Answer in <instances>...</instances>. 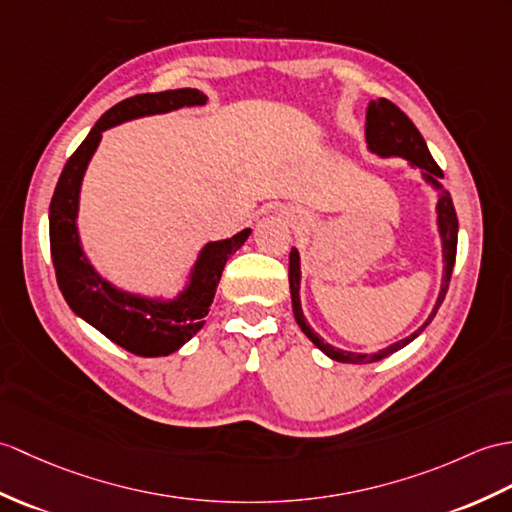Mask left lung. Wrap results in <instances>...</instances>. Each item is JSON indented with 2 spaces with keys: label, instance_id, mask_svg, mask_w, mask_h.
Listing matches in <instances>:
<instances>
[{
  "label": "left lung",
  "instance_id": "8db88e82",
  "mask_svg": "<svg viewBox=\"0 0 512 512\" xmlns=\"http://www.w3.org/2000/svg\"><path fill=\"white\" fill-rule=\"evenodd\" d=\"M366 144L368 150L379 154V157H401L410 163V168H419L423 181L427 185H432L438 192L436 200V224H438V235H441V244H443V281H441V292H438V299L432 307L430 316H427L425 323L412 331L408 338L392 342L390 347L377 351V353H351V351H342L336 349L334 344L325 342L320 338L316 331L307 323L303 316V307H301V255L296 248L290 251V294H292V312L296 323H299L303 334L310 338L316 347L323 351L327 358L336 360V362H347V364H368V362H377L388 358L390 353H395L399 349L406 347L414 338H417L421 331L432 323V318L436 316L438 307H441L447 288H449V279H451V270H454V261H456V244H458V218H456V209L454 202H451L449 192H445L441 185L443 170L438 168L436 161L432 159L430 150H427L425 139L421 137L419 128L410 122V117L403 113L399 106L392 104L386 98L373 100L366 109Z\"/></svg>",
  "mask_w": 512,
  "mask_h": 512
}]
</instances>
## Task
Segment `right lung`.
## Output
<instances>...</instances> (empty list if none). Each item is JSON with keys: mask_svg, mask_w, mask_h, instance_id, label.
<instances>
[{"mask_svg": "<svg viewBox=\"0 0 512 512\" xmlns=\"http://www.w3.org/2000/svg\"><path fill=\"white\" fill-rule=\"evenodd\" d=\"M202 104H207V95L198 89L141 93L115 104L100 117L87 139L65 163L50 202L52 261L58 288L71 312L87 320L111 342L141 358L170 355L198 334L216 296L224 264L248 240L251 229L202 246L194 268L189 270L185 288L174 299L128 292L104 279L82 251L78 233L82 178L100 146L104 130L139 117Z\"/></svg>", "mask_w": 512, "mask_h": 512, "instance_id": "1", "label": "right lung"}]
</instances>
